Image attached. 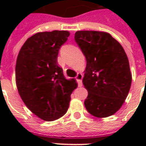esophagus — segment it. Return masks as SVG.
I'll return each instance as SVG.
<instances>
[{
  "label": "esophagus",
  "instance_id": "esophagus-1",
  "mask_svg": "<svg viewBox=\"0 0 146 146\" xmlns=\"http://www.w3.org/2000/svg\"><path fill=\"white\" fill-rule=\"evenodd\" d=\"M82 79H83V75L81 73H77V75L76 76V80L77 83H78V86L81 87L82 86Z\"/></svg>",
  "mask_w": 146,
  "mask_h": 146
}]
</instances>
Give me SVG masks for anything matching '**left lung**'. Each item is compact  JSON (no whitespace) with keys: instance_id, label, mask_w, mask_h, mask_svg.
I'll use <instances>...</instances> for the list:
<instances>
[{"instance_id":"8db88e82","label":"left lung","mask_w":146,"mask_h":146,"mask_svg":"<svg viewBox=\"0 0 146 146\" xmlns=\"http://www.w3.org/2000/svg\"><path fill=\"white\" fill-rule=\"evenodd\" d=\"M74 38L87 60L83 78L88 92L85 108L96 117L112 116L122 106L131 84L125 51L106 32L77 31Z\"/></svg>"}]
</instances>
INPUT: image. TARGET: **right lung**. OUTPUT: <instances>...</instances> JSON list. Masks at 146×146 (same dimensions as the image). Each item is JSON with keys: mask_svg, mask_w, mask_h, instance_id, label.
Returning a JSON list of instances; mask_svg holds the SVG:
<instances>
[{"mask_svg": "<svg viewBox=\"0 0 146 146\" xmlns=\"http://www.w3.org/2000/svg\"><path fill=\"white\" fill-rule=\"evenodd\" d=\"M70 33L41 32L30 36L18 54L15 80L19 94L27 108L39 118L53 121L66 113L76 80H66L58 65L61 46Z\"/></svg>", "mask_w": 146, "mask_h": 146, "instance_id": "right-lung-1", "label": "right lung"}]
</instances>
